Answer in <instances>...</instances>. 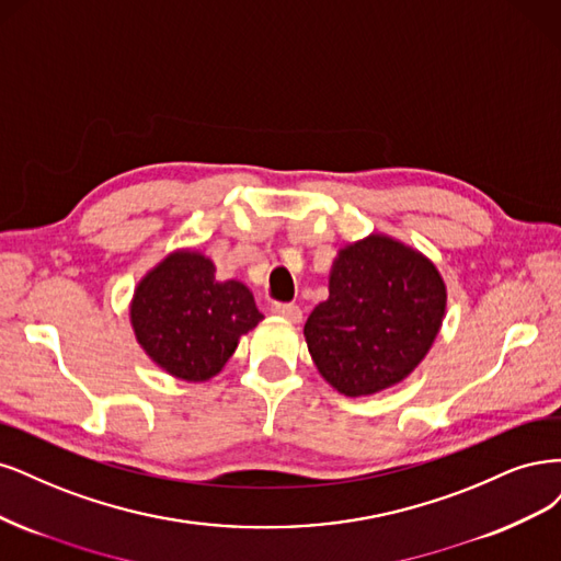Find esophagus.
I'll list each match as a JSON object with an SVG mask.
<instances>
[{
  "label": "esophagus",
  "instance_id": "esophagus-1",
  "mask_svg": "<svg viewBox=\"0 0 561 561\" xmlns=\"http://www.w3.org/2000/svg\"><path fill=\"white\" fill-rule=\"evenodd\" d=\"M270 312L277 314V317H284L288 321H294V323H298L302 319L300 307L294 305V302H273V305H270Z\"/></svg>",
  "mask_w": 561,
  "mask_h": 561
}]
</instances>
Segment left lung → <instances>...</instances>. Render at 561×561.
I'll return each mask as SVG.
<instances>
[{
  "instance_id": "obj_1",
  "label": "left lung",
  "mask_w": 561,
  "mask_h": 561,
  "mask_svg": "<svg viewBox=\"0 0 561 561\" xmlns=\"http://www.w3.org/2000/svg\"><path fill=\"white\" fill-rule=\"evenodd\" d=\"M445 302L436 265L370 234L337 254L329 298L305 321L307 350L340 393H377L417 368L440 331Z\"/></svg>"
}]
</instances>
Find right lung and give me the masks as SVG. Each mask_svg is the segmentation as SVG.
Returning a JSON list of instances; mask_svg holds the SVG:
<instances>
[{
    "mask_svg": "<svg viewBox=\"0 0 561 561\" xmlns=\"http://www.w3.org/2000/svg\"><path fill=\"white\" fill-rule=\"evenodd\" d=\"M130 319L139 345L162 370L203 382L226 366L240 335L263 314L242 282H216L209 259L176 251L139 282Z\"/></svg>",
    "mask_w": 561,
    "mask_h": 561,
    "instance_id": "obj_1",
    "label": "right lung"
}]
</instances>
